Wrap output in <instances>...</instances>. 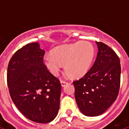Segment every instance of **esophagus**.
I'll use <instances>...</instances> for the list:
<instances>
[{
  "instance_id": "esophagus-1",
  "label": "esophagus",
  "mask_w": 129,
  "mask_h": 129,
  "mask_svg": "<svg viewBox=\"0 0 129 129\" xmlns=\"http://www.w3.org/2000/svg\"><path fill=\"white\" fill-rule=\"evenodd\" d=\"M60 82H61V84L62 86H65L66 84H68V82H67V81H63V80H61Z\"/></svg>"
}]
</instances>
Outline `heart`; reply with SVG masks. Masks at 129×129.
<instances>
[{"instance_id":"b5f03b06","label":"heart","mask_w":129,"mask_h":129,"mask_svg":"<svg viewBox=\"0 0 129 129\" xmlns=\"http://www.w3.org/2000/svg\"><path fill=\"white\" fill-rule=\"evenodd\" d=\"M52 54L43 56V63L53 75H58L62 63L71 77L79 78L89 70L95 56V48L89 41L59 45L53 48Z\"/></svg>"}]
</instances>
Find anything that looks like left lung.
Instances as JSON below:
<instances>
[{
    "label": "left lung",
    "instance_id": "obj_1",
    "mask_svg": "<svg viewBox=\"0 0 129 129\" xmlns=\"http://www.w3.org/2000/svg\"><path fill=\"white\" fill-rule=\"evenodd\" d=\"M96 43L98 52L93 66L83 77L73 81L77 106L88 117L105 112L116 100L120 86L119 57L107 45Z\"/></svg>",
    "mask_w": 129,
    "mask_h": 129
}]
</instances>
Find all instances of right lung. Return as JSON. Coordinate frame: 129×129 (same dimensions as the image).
I'll return each mask as SVG.
<instances>
[{
	"instance_id": "right-lung-1",
	"label": "right lung",
	"mask_w": 129,
	"mask_h": 129,
	"mask_svg": "<svg viewBox=\"0 0 129 129\" xmlns=\"http://www.w3.org/2000/svg\"><path fill=\"white\" fill-rule=\"evenodd\" d=\"M39 43H28L14 54L7 67L10 96L21 113L37 123L52 122L57 115L61 86L43 63Z\"/></svg>"
}]
</instances>
